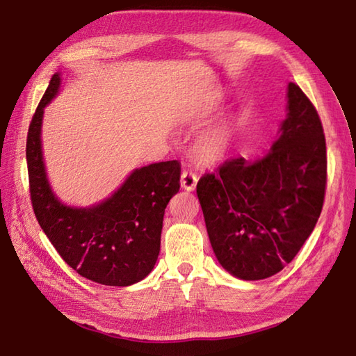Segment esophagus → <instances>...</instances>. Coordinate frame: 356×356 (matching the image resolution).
<instances>
[{
  "label": "esophagus",
  "mask_w": 356,
  "mask_h": 356,
  "mask_svg": "<svg viewBox=\"0 0 356 356\" xmlns=\"http://www.w3.org/2000/svg\"><path fill=\"white\" fill-rule=\"evenodd\" d=\"M196 184H197V176L195 172L190 170L182 171V176H180V185H182L184 190L193 191L196 188Z\"/></svg>",
  "instance_id": "esophagus-1"
}]
</instances>
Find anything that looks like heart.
I'll list each match as a JSON object with an SVG mask.
<instances>
[{
  "label": "heart",
  "instance_id": "1",
  "mask_svg": "<svg viewBox=\"0 0 356 356\" xmlns=\"http://www.w3.org/2000/svg\"><path fill=\"white\" fill-rule=\"evenodd\" d=\"M229 149V135L224 129H215L205 134L197 143V152L200 159L207 161L221 160Z\"/></svg>",
  "mask_w": 356,
  "mask_h": 356
}]
</instances>
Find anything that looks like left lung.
Segmentation results:
<instances>
[{
	"instance_id": "1",
	"label": "left lung",
	"mask_w": 356,
	"mask_h": 356,
	"mask_svg": "<svg viewBox=\"0 0 356 356\" xmlns=\"http://www.w3.org/2000/svg\"><path fill=\"white\" fill-rule=\"evenodd\" d=\"M327 186L325 135L299 86H288L280 137L261 157L225 160L199 179L196 193L213 252L243 280L286 266L312 235Z\"/></svg>"
}]
</instances>
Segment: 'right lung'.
Returning a JSON list of instances; mask_svg holds the SVG:
<instances>
[{"label": "right lung", "mask_w": 356, "mask_h": 356, "mask_svg": "<svg viewBox=\"0 0 356 356\" xmlns=\"http://www.w3.org/2000/svg\"><path fill=\"white\" fill-rule=\"evenodd\" d=\"M59 86L56 73L26 140L32 209L44 235L77 274L101 285H134L157 261L165 209L180 188V163L170 160L135 170L118 191L90 209L63 205L48 184L40 141L43 108Z\"/></svg>", "instance_id": "add662e5"}]
</instances>
